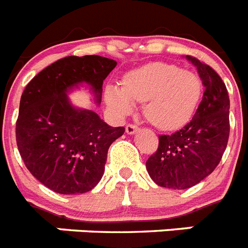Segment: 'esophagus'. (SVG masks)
I'll return each instance as SVG.
<instances>
[{
  "mask_svg": "<svg viewBox=\"0 0 248 248\" xmlns=\"http://www.w3.org/2000/svg\"><path fill=\"white\" fill-rule=\"evenodd\" d=\"M137 130H138V126L134 125V124H128V125L125 126V132L128 133V134H134Z\"/></svg>",
  "mask_w": 248,
  "mask_h": 248,
  "instance_id": "34e87169",
  "label": "esophagus"
}]
</instances>
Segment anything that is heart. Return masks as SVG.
Returning a JSON list of instances; mask_svg holds the SVG:
<instances>
[{"label": "heart", "mask_w": 248, "mask_h": 248, "mask_svg": "<svg viewBox=\"0 0 248 248\" xmlns=\"http://www.w3.org/2000/svg\"><path fill=\"white\" fill-rule=\"evenodd\" d=\"M202 96L199 76L167 62H151L126 73L122 90L109 86L105 101L116 116L129 115L133 102H143V114L159 130L172 132L193 119Z\"/></svg>", "instance_id": "heart-1"}]
</instances>
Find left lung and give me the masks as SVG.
<instances>
[{"instance_id":"8db88e82","label":"left lung","mask_w":248,"mask_h":248,"mask_svg":"<svg viewBox=\"0 0 248 248\" xmlns=\"http://www.w3.org/2000/svg\"><path fill=\"white\" fill-rule=\"evenodd\" d=\"M186 58L205 87L193 119L171 136L158 137V148L147 159L151 179L162 187L184 190L216 170L230 138V96L220 76L191 55Z\"/></svg>"}]
</instances>
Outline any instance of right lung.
Returning a JSON list of instances; mask_svg holds the SVG:
<instances>
[{
    "instance_id": "obj_1",
    "label": "right lung",
    "mask_w": 248,
    "mask_h": 248,
    "mask_svg": "<svg viewBox=\"0 0 248 248\" xmlns=\"http://www.w3.org/2000/svg\"><path fill=\"white\" fill-rule=\"evenodd\" d=\"M116 62L100 55L65 57L26 85L16 120V143L26 169L58 194L87 193L101 180L111 143L125 132L92 110L76 109L67 91L89 83L101 102L102 83Z\"/></svg>"
}]
</instances>
